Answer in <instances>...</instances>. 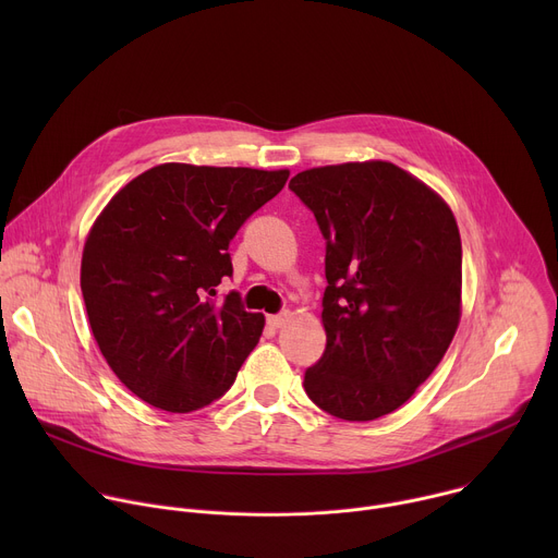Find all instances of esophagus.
<instances>
[{
  "label": "esophagus",
  "instance_id": "34e87169",
  "mask_svg": "<svg viewBox=\"0 0 558 558\" xmlns=\"http://www.w3.org/2000/svg\"><path fill=\"white\" fill-rule=\"evenodd\" d=\"M289 311H282V313H276V315H267V323H269V327H274V329H280L287 320H289Z\"/></svg>",
  "mask_w": 558,
  "mask_h": 558
}]
</instances>
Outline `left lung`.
Here are the masks:
<instances>
[{"instance_id": "obj_1", "label": "left lung", "mask_w": 558, "mask_h": 558, "mask_svg": "<svg viewBox=\"0 0 558 558\" xmlns=\"http://www.w3.org/2000/svg\"><path fill=\"white\" fill-rule=\"evenodd\" d=\"M289 190L327 241V349L304 373L308 400L347 422L400 409L459 325L461 238L448 205L384 161L300 172Z\"/></svg>"}]
</instances>
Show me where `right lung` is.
I'll return each mask as SVG.
<instances>
[{
    "mask_svg": "<svg viewBox=\"0 0 558 558\" xmlns=\"http://www.w3.org/2000/svg\"><path fill=\"white\" fill-rule=\"evenodd\" d=\"M289 172L156 166L104 209L84 247L82 293L95 340L143 402L192 413L222 397L258 344L265 315L231 278L229 243Z\"/></svg>",
    "mask_w": 558,
    "mask_h": 558,
    "instance_id": "obj_1",
    "label": "right lung"
}]
</instances>
